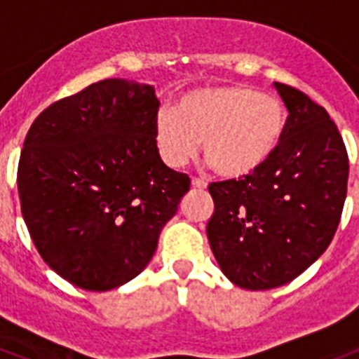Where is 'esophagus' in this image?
<instances>
[{
    "instance_id": "34e87169",
    "label": "esophagus",
    "mask_w": 359,
    "mask_h": 359,
    "mask_svg": "<svg viewBox=\"0 0 359 359\" xmlns=\"http://www.w3.org/2000/svg\"><path fill=\"white\" fill-rule=\"evenodd\" d=\"M191 186H194V188H197V189H204V188H206V182H204V180H201V179H191Z\"/></svg>"
}]
</instances>
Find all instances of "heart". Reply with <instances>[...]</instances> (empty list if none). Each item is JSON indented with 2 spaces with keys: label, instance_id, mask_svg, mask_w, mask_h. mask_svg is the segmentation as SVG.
Segmentation results:
<instances>
[{
  "label": "heart",
  "instance_id": "1",
  "mask_svg": "<svg viewBox=\"0 0 359 359\" xmlns=\"http://www.w3.org/2000/svg\"><path fill=\"white\" fill-rule=\"evenodd\" d=\"M288 114L276 96L248 86H213L180 96L173 111H162L153 137L162 161L171 168L194 158L203 140L208 164L222 179H246L272 161Z\"/></svg>",
  "mask_w": 359,
  "mask_h": 359
}]
</instances>
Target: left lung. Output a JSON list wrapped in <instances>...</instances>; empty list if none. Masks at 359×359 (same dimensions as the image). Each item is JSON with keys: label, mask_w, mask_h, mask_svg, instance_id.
I'll list each match as a JSON object with an SVG mask.
<instances>
[{"label": "left lung", "mask_w": 359, "mask_h": 359, "mask_svg": "<svg viewBox=\"0 0 359 359\" xmlns=\"http://www.w3.org/2000/svg\"><path fill=\"white\" fill-rule=\"evenodd\" d=\"M288 111L272 161L246 179L210 184L206 233L222 273L270 290L303 273L328 248L347 197L348 156L336 123L305 93L273 82Z\"/></svg>", "instance_id": "obj_1"}]
</instances>
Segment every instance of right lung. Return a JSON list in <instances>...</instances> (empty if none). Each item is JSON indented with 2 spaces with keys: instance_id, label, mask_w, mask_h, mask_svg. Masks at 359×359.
I'll use <instances>...</instances> for the list:
<instances>
[{
  "instance_id": "right-lung-1",
  "label": "right lung",
  "mask_w": 359,
  "mask_h": 359,
  "mask_svg": "<svg viewBox=\"0 0 359 359\" xmlns=\"http://www.w3.org/2000/svg\"><path fill=\"white\" fill-rule=\"evenodd\" d=\"M155 87L109 78L38 114L18 164L21 215L41 259L74 287L142 272L188 194L155 146Z\"/></svg>"
}]
</instances>
